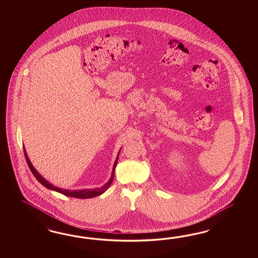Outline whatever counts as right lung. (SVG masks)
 Here are the masks:
<instances>
[{"label":"right lung","instance_id":"add662e5","mask_svg":"<svg viewBox=\"0 0 258 258\" xmlns=\"http://www.w3.org/2000/svg\"><path fill=\"white\" fill-rule=\"evenodd\" d=\"M24 152L25 160H26L27 164H28V166H29V168H30V170H31L32 174L35 176V178L39 180V182H40L43 186H45V187L50 189V190L56 191V192H58V193H60V194H63V195L69 196V197L77 198V199H91V198H94V197H96V196L103 194V193L109 187V185L111 184V182H112V180H113V178H114V171H115V167H116L118 161V158H116V160H115V162H114V164H113L111 177H110L109 181H108L107 183H105L102 187L94 188V189H83V190H73V191H70V190H67V189H61V188L56 187L55 185L51 184L49 181H47V180L39 174V172L37 171V170L34 168V166L32 165L29 158L27 156V153H26L24 148ZM118 155H119V154H118Z\"/></svg>","mask_w":258,"mask_h":258}]
</instances>
